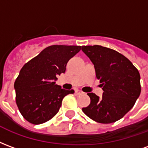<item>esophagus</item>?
Listing matches in <instances>:
<instances>
[{
	"mask_svg": "<svg viewBox=\"0 0 148 148\" xmlns=\"http://www.w3.org/2000/svg\"><path fill=\"white\" fill-rule=\"evenodd\" d=\"M74 92H75V94H76V95H80V94H82V92L81 90H77V89H76V90H74Z\"/></svg>",
	"mask_w": 148,
	"mask_h": 148,
	"instance_id": "esophagus-1",
	"label": "esophagus"
}]
</instances>
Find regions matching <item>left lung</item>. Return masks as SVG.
Instances as JSON below:
<instances>
[{
    "label": "left lung",
    "instance_id": "1",
    "mask_svg": "<svg viewBox=\"0 0 148 148\" xmlns=\"http://www.w3.org/2000/svg\"><path fill=\"white\" fill-rule=\"evenodd\" d=\"M82 51L94 65L96 77L104 91L101 98L95 93H87L91 101L82 111L98 123L116 122L133 107L140 97V73L125 56L112 49L82 46Z\"/></svg>",
    "mask_w": 148,
    "mask_h": 148
}]
</instances>
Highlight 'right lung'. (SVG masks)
<instances>
[{"label": "right lung", "mask_w": 148, "mask_h": 148, "mask_svg": "<svg viewBox=\"0 0 148 148\" xmlns=\"http://www.w3.org/2000/svg\"><path fill=\"white\" fill-rule=\"evenodd\" d=\"M81 46L53 45L25 63L14 83L16 102L25 120L33 124L45 123L57 114L65 96L74 93L55 84L57 76L79 52Z\"/></svg>", "instance_id": "1"}]
</instances>
